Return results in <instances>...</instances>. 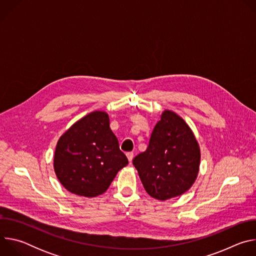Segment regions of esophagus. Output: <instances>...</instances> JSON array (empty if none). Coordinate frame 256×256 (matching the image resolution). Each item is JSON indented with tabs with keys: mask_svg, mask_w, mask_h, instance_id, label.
<instances>
[{
	"mask_svg": "<svg viewBox=\"0 0 256 256\" xmlns=\"http://www.w3.org/2000/svg\"><path fill=\"white\" fill-rule=\"evenodd\" d=\"M126 157H128V161H130V163H132V159H134V153H132V152L126 153Z\"/></svg>",
	"mask_w": 256,
	"mask_h": 256,
	"instance_id": "obj_1",
	"label": "esophagus"
}]
</instances>
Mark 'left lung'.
I'll return each instance as SVG.
<instances>
[{"label": "left lung", "instance_id": "1", "mask_svg": "<svg viewBox=\"0 0 256 256\" xmlns=\"http://www.w3.org/2000/svg\"><path fill=\"white\" fill-rule=\"evenodd\" d=\"M200 151L188 124L165 110L156 124L147 150L132 160L152 198L166 200L188 190L198 173Z\"/></svg>", "mask_w": 256, "mask_h": 256}]
</instances>
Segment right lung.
Listing matches in <instances>:
<instances>
[{"label":"right lung","instance_id":"right-lung-1","mask_svg":"<svg viewBox=\"0 0 256 256\" xmlns=\"http://www.w3.org/2000/svg\"><path fill=\"white\" fill-rule=\"evenodd\" d=\"M128 160L109 126L106 112H94L72 124L58 140L54 172L62 186L86 198L102 194Z\"/></svg>","mask_w":256,"mask_h":256}]
</instances>
